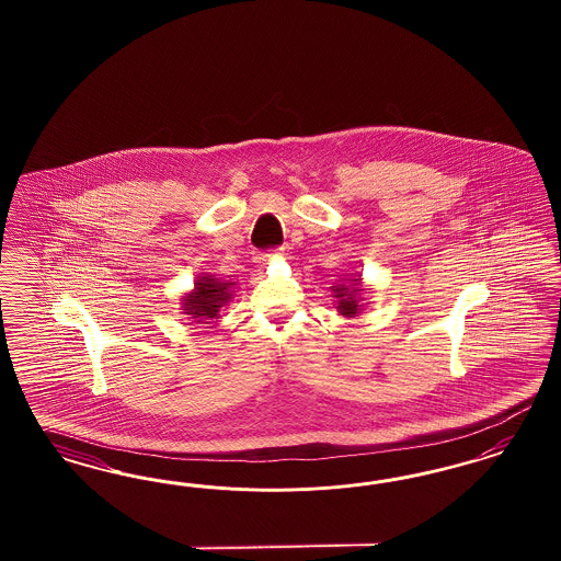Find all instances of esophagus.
Segmentation results:
<instances>
[{
    "label": "esophagus",
    "mask_w": 561,
    "mask_h": 561,
    "mask_svg": "<svg viewBox=\"0 0 561 561\" xmlns=\"http://www.w3.org/2000/svg\"><path fill=\"white\" fill-rule=\"evenodd\" d=\"M259 261H263V263H267V261H270V255H261V256H259Z\"/></svg>",
    "instance_id": "34e87169"
}]
</instances>
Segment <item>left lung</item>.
I'll return each mask as SVG.
<instances>
[{"mask_svg": "<svg viewBox=\"0 0 561 561\" xmlns=\"http://www.w3.org/2000/svg\"><path fill=\"white\" fill-rule=\"evenodd\" d=\"M359 277L356 279H350L347 284H340V286H333V294L337 298V310H340L343 317H357L359 308H362V289H359Z\"/></svg>", "mask_w": 561, "mask_h": 561, "instance_id": "left-lung-1", "label": "left lung"}]
</instances>
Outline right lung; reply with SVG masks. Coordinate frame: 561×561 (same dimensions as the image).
Listing matches in <instances>:
<instances>
[{
    "mask_svg": "<svg viewBox=\"0 0 561 561\" xmlns=\"http://www.w3.org/2000/svg\"><path fill=\"white\" fill-rule=\"evenodd\" d=\"M237 282L218 279L214 275H202L195 282L193 291L183 296V310L195 323H205L220 317L221 306L228 305L232 298V288Z\"/></svg>",
    "mask_w": 561,
    "mask_h": 561,
    "instance_id": "add662e5",
    "label": "right lung"
}]
</instances>
